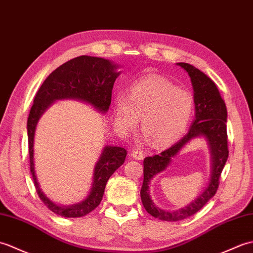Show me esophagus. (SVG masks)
Listing matches in <instances>:
<instances>
[{
    "label": "esophagus",
    "instance_id": "1",
    "mask_svg": "<svg viewBox=\"0 0 253 253\" xmlns=\"http://www.w3.org/2000/svg\"><path fill=\"white\" fill-rule=\"evenodd\" d=\"M144 151L142 149H133V151L131 153V156L133 157L134 159L136 160H142L144 158Z\"/></svg>",
    "mask_w": 253,
    "mask_h": 253
}]
</instances>
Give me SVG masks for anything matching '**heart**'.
Here are the masks:
<instances>
[{
    "label": "heart",
    "instance_id": "b5f03b06",
    "mask_svg": "<svg viewBox=\"0 0 253 253\" xmlns=\"http://www.w3.org/2000/svg\"><path fill=\"white\" fill-rule=\"evenodd\" d=\"M195 110V97L188 89L161 77L134 84L130 96L118 95L115 121L121 131L135 127L142 117L145 136L157 148L175 143L186 131Z\"/></svg>",
    "mask_w": 253,
    "mask_h": 253
}]
</instances>
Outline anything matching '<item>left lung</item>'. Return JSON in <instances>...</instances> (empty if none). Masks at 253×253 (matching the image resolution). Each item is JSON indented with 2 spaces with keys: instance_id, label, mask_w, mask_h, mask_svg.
Returning <instances> with one entry per match:
<instances>
[{
  "instance_id": "8db88e82",
  "label": "left lung",
  "mask_w": 253,
  "mask_h": 253,
  "mask_svg": "<svg viewBox=\"0 0 253 253\" xmlns=\"http://www.w3.org/2000/svg\"><path fill=\"white\" fill-rule=\"evenodd\" d=\"M188 72L194 87L196 117L188 133L181 141L171 146L158 155L146 157L144 159V182L141 189L142 203L151 216L162 221L175 222L192 216L198 212L213 196L220 185V176L228 158V138L226 131L227 110L220 92L209 77L193 65L178 63ZM200 135L207 137L212 154V176L210 186L189 206L181 211L168 212L159 210L150 199L148 192L150 179L156 173L163 170L169 163L170 158L190 139Z\"/></svg>"
}]
</instances>
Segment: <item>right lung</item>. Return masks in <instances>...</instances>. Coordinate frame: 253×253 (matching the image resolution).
<instances>
[{
    "label": "right lung",
    "instance_id": "obj_1",
    "mask_svg": "<svg viewBox=\"0 0 253 253\" xmlns=\"http://www.w3.org/2000/svg\"><path fill=\"white\" fill-rule=\"evenodd\" d=\"M116 68L117 66L107 59L85 55L79 56L56 68L42 83L33 99V105L27 121L30 172L39 197L50 211L58 215L80 217L92 212L102 201L109 177L125 162L126 150L115 146L105 147L102 157L95 167L94 183L88 197L81 204L71 207L57 206L42 193L35 173L33 138L39 118L54 100L61 98L84 100L98 110L106 112L111 103L114 83L120 74L116 71Z\"/></svg>",
    "mask_w": 253,
    "mask_h": 253
}]
</instances>
